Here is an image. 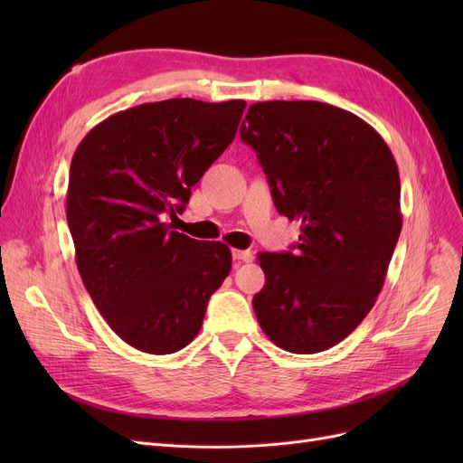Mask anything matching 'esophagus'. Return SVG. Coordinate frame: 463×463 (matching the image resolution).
<instances>
[{"instance_id":"esophagus-1","label":"esophagus","mask_w":463,"mask_h":463,"mask_svg":"<svg viewBox=\"0 0 463 463\" xmlns=\"http://www.w3.org/2000/svg\"><path fill=\"white\" fill-rule=\"evenodd\" d=\"M255 259V255L250 253V250H233V260L235 262H250Z\"/></svg>"}]
</instances>
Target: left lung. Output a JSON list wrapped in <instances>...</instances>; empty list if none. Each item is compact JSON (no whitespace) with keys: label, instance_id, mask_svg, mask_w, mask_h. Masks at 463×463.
<instances>
[{"label":"left lung","instance_id":"left-lung-1","mask_svg":"<svg viewBox=\"0 0 463 463\" xmlns=\"http://www.w3.org/2000/svg\"><path fill=\"white\" fill-rule=\"evenodd\" d=\"M241 141L257 152L279 214L301 222L288 253H260L253 298L264 334L291 354L340 344L369 315L402 232L400 174L369 123L311 100L257 102Z\"/></svg>","mask_w":463,"mask_h":463}]
</instances>
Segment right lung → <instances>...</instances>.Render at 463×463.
Masks as SVG:
<instances>
[{
  "instance_id": "obj_1",
  "label": "right lung",
  "mask_w": 463,
  "mask_h": 463,
  "mask_svg": "<svg viewBox=\"0 0 463 463\" xmlns=\"http://www.w3.org/2000/svg\"><path fill=\"white\" fill-rule=\"evenodd\" d=\"M245 106L141 104L98 123L73 154L67 223L79 274L109 328L145 354L185 347L232 270L230 247L172 232L162 214L184 213Z\"/></svg>"
}]
</instances>
